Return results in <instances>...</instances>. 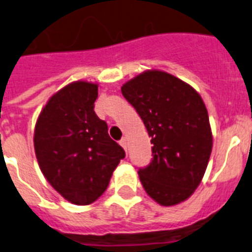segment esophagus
I'll return each instance as SVG.
<instances>
[{"mask_svg":"<svg viewBox=\"0 0 252 252\" xmlns=\"http://www.w3.org/2000/svg\"><path fill=\"white\" fill-rule=\"evenodd\" d=\"M120 145H121L125 150L127 149V139H126V137H122L121 140H120Z\"/></svg>","mask_w":252,"mask_h":252,"instance_id":"esophagus-1","label":"esophagus"}]
</instances>
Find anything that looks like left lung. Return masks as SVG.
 I'll return each instance as SVG.
<instances>
[{
    "mask_svg": "<svg viewBox=\"0 0 252 252\" xmlns=\"http://www.w3.org/2000/svg\"><path fill=\"white\" fill-rule=\"evenodd\" d=\"M121 92L152 137V160L137 172L144 190L160 205L181 203L201 182L212 153L209 116L201 96L158 70L137 75Z\"/></svg>",
    "mask_w": 252,
    "mask_h": 252,
    "instance_id": "1",
    "label": "left lung"
}]
</instances>
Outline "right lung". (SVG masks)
<instances>
[{"label":"right lung","instance_id":"obj_1","mask_svg":"<svg viewBox=\"0 0 252 252\" xmlns=\"http://www.w3.org/2000/svg\"><path fill=\"white\" fill-rule=\"evenodd\" d=\"M98 85L68 84L51 96L34 131V149L47 181L76 205L94 203L107 190L125 150L94 112Z\"/></svg>","mask_w":252,"mask_h":252}]
</instances>
